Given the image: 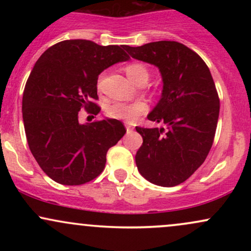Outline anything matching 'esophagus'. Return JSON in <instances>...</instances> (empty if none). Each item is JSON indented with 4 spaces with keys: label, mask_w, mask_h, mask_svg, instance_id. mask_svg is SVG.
Masks as SVG:
<instances>
[{
    "label": "esophagus",
    "mask_w": 251,
    "mask_h": 251,
    "mask_svg": "<svg viewBox=\"0 0 251 251\" xmlns=\"http://www.w3.org/2000/svg\"><path fill=\"white\" fill-rule=\"evenodd\" d=\"M125 127H126V131H127V133H131V132L133 131V127H132V126H129V125H126Z\"/></svg>",
    "instance_id": "34e87169"
}]
</instances>
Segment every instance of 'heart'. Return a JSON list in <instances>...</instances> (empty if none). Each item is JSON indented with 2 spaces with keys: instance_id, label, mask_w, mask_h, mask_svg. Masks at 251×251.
<instances>
[{
  "instance_id": "heart-1",
  "label": "heart",
  "mask_w": 251,
  "mask_h": 251,
  "mask_svg": "<svg viewBox=\"0 0 251 251\" xmlns=\"http://www.w3.org/2000/svg\"><path fill=\"white\" fill-rule=\"evenodd\" d=\"M126 74L132 82L138 83L140 80L149 79V71L143 63L132 62L126 66ZM148 105L144 101L135 102H116L107 107L108 117L119 119L126 123H134L142 114L148 112Z\"/></svg>"
}]
</instances>
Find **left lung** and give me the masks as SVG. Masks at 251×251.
Masks as SVG:
<instances>
[{"label": "left lung", "mask_w": 251, "mask_h": 251, "mask_svg": "<svg viewBox=\"0 0 251 251\" xmlns=\"http://www.w3.org/2000/svg\"><path fill=\"white\" fill-rule=\"evenodd\" d=\"M133 59L153 65L163 80L162 96L149 113L166 126L135 127L143 145L135 154L139 174L150 183L176 186L205 160L216 133L220 99L208 66L186 46L176 41L124 46Z\"/></svg>", "instance_id": "1"}]
</instances>
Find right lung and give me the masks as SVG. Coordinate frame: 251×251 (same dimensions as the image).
I'll return each instance as SVG.
<instances>
[{"label":"right lung","mask_w":251,"mask_h":251,"mask_svg":"<svg viewBox=\"0 0 251 251\" xmlns=\"http://www.w3.org/2000/svg\"><path fill=\"white\" fill-rule=\"evenodd\" d=\"M123 46H99L88 40H66L39 57L22 99L25 137L40 168L63 185H80L102 172L108 149L126 133L123 123L105 118L80 124L82 107L97 114L100 107L99 74L128 61Z\"/></svg>","instance_id":"add662e5"}]
</instances>
